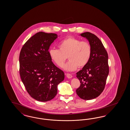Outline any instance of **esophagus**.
<instances>
[{
    "mask_svg": "<svg viewBox=\"0 0 130 130\" xmlns=\"http://www.w3.org/2000/svg\"><path fill=\"white\" fill-rule=\"evenodd\" d=\"M66 76H67L68 78H69V79H71V78L72 77V76L71 75V74H69V73H67L66 74Z\"/></svg>",
    "mask_w": 130,
    "mask_h": 130,
    "instance_id": "1",
    "label": "esophagus"
}]
</instances>
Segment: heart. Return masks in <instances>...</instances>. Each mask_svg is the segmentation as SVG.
Segmentation results:
<instances>
[{
    "label": "heart",
    "instance_id": "obj_1",
    "mask_svg": "<svg viewBox=\"0 0 130 130\" xmlns=\"http://www.w3.org/2000/svg\"><path fill=\"white\" fill-rule=\"evenodd\" d=\"M58 47L59 50L51 49L49 54L53 61L59 67L63 66L67 57L69 60L63 67L66 71H71L78 67L83 68L90 59L91 47L86 41L70 37L62 40Z\"/></svg>",
    "mask_w": 130,
    "mask_h": 130
}]
</instances>
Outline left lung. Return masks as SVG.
I'll use <instances>...</instances> for the list:
<instances>
[{"label": "left lung", "mask_w": 130, "mask_h": 130, "mask_svg": "<svg viewBox=\"0 0 130 130\" xmlns=\"http://www.w3.org/2000/svg\"><path fill=\"white\" fill-rule=\"evenodd\" d=\"M80 36L88 40L91 54L89 62L76 73L81 84L76 92L80 98L89 100L98 97L104 89L109 72L108 55L102 41L94 34L86 32Z\"/></svg>", "instance_id": "obj_1"}]
</instances>
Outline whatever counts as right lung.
Masks as SVG:
<instances>
[{
    "label": "right lung",
    "instance_id": "add662e5",
    "mask_svg": "<svg viewBox=\"0 0 130 130\" xmlns=\"http://www.w3.org/2000/svg\"><path fill=\"white\" fill-rule=\"evenodd\" d=\"M58 37L55 33L39 32L24 44L20 52V74L28 93L40 102H47L57 93L64 79L63 71L52 61L48 49Z\"/></svg>",
    "mask_w": 130,
    "mask_h": 130
}]
</instances>
